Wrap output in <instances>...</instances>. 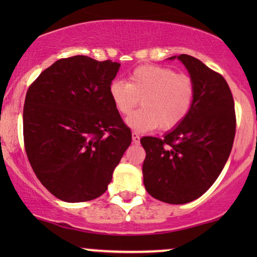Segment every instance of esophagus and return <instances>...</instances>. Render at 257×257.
I'll return each instance as SVG.
<instances>
[{
  "instance_id": "34e87169",
  "label": "esophagus",
  "mask_w": 257,
  "mask_h": 257,
  "mask_svg": "<svg viewBox=\"0 0 257 257\" xmlns=\"http://www.w3.org/2000/svg\"><path fill=\"white\" fill-rule=\"evenodd\" d=\"M132 140H133V143H135V144H138L139 140H140L139 135L137 132H135V131L132 132Z\"/></svg>"
}]
</instances>
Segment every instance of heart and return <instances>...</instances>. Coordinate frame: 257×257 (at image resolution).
<instances>
[{
    "label": "heart",
    "mask_w": 257,
    "mask_h": 257,
    "mask_svg": "<svg viewBox=\"0 0 257 257\" xmlns=\"http://www.w3.org/2000/svg\"><path fill=\"white\" fill-rule=\"evenodd\" d=\"M194 92L189 77L156 65L138 66L128 83L114 80L110 85L112 103L120 114L131 113L142 99L143 108L127 119V124L138 131L177 127L191 111Z\"/></svg>",
    "instance_id": "b5f03b06"
}]
</instances>
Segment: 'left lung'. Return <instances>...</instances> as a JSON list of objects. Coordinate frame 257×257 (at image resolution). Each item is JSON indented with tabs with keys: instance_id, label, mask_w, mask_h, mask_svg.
<instances>
[{
	"instance_id": "8db88e82",
	"label": "left lung",
	"mask_w": 257,
	"mask_h": 257,
	"mask_svg": "<svg viewBox=\"0 0 257 257\" xmlns=\"http://www.w3.org/2000/svg\"><path fill=\"white\" fill-rule=\"evenodd\" d=\"M175 56L170 59H174ZM184 63L194 84L187 117L164 138L144 137V185L154 199L182 205L198 199L219 177L233 147L236 117L226 79L189 55Z\"/></svg>"
}]
</instances>
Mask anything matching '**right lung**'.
I'll return each instance as SVG.
<instances>
[{
  "instance_id": "obj_1",
  "label": "right lung",
  "mask_w": 257,
  "mask_h": 257,
  "mask_svg": "<svg viewBox=\"0 0 257 257\" xmlns=\"http://www.w3.org/2000/svg\"><path fill=\"white\" fill-rule=\"evenodd\" d=\"M119 66L83 55L62 58L28 89V159L42 185L62 201H89L106 192L131 144V131L110 97Z\"/></svg>"
}]
</instances>
